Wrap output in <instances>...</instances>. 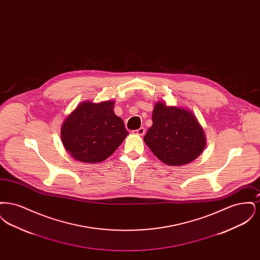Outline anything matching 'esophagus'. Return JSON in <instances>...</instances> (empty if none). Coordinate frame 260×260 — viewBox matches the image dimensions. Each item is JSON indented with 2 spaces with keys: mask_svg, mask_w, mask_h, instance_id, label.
I'll use <instances>...</instances> for the list:
<instances>
[{
  "mask_svg": "<svg viewBox=\"0 0 260 260\" xmlns=\"http://www.w3.org/2000/svg\"><path fill=\"white\" fill-rule=\"evenodd\" d=\"M134 133H135L136 135H137V136H144V134H145V128H144V127H140V128L135 131Z\"/></svg>",
  "mask_w": 260,
  "mask_h": 260,
  "instance_id": "34e87169",
  "label": "esophagus"
}]
</instances>
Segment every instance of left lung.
Here are the masks:
<instances>
[{"instance_id": "obj_1", "label": "left lung", "mask_w": 260, "mask_h": 260, "mask_svg": "<svg viewBox=\"0 0 260 260\" xmlns=\"http://www.w3.org/2000/svg\"><path fill=\"white\" fill-rule=\"evenodd\" d=\"M152 121L144 141L162 162L176 167L187 165L197 159L205 148L204 129L192 112L159 101Z\"/></svg>"}]
</instances>
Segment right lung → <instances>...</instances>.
I'll return each mask as SVG.
<instances>
[{
  "instance_id": "add662e5",
  "label": "right lung",
  "mask_w": 260,
  "mask_h": 260,
  "mask_svg": "<svg viewBox=\"0 0 260 260\" xmlns=\"http://www.w3.org/2000/svg\"><path fill=\"white\" fill-rule=\"evenodd\" d=\"M113 107L111 100L86 101L66 118L61 126L62 143L74 159L88 164L104 161L128 136Z\"/></svg>"
}]
</instances>
